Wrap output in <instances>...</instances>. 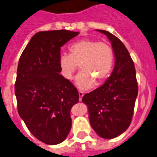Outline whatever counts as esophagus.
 <instances>
[{
  "mask_svg": "<svg viewBox=\"0 0 157 157\" xmlns=\"http://www.w3.org/2000/svg\"><path fill=\"white\" fill-rule=\"evenodd\" d=\"M83 95H84V93L81 90H79V100H80V101L82 100V98H83Z\"/></svg>",
  "mask_w": 157,
  "mask_h": 157,
  "instance_id": "34e87169",
  "label": "esophagus"
}]
</instances>
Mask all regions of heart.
<instances>
[{
  "label": "heart",
  "instance_id": "1",
  "mask_svg": "<svg viewBox=\"0 0 157 157\" xmlns=\"http://www.w3.org/2000/svg\"><path fill=\"white\" fill-rule=\"evenodd\" d=\"M70 54H61L59 64L63 77L72 80L80 66L82 70L76 83L82 90L90 88L109 76L115 61L112 46L91 39L77 41L69 47Z\"/></svg>",
  "mask_w": 157,
  "mask_h": 157
}]
</instances>
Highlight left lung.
<instances>
[{
  "label": "left lung",
  "mask_w": 157,
  "mask_h": 157,
  "mask_svg": "<svg viewBox=\"0 0 157 157\" xmlns=\"http://www.w3.org/2000/svg\"><path fill=\"white\" fill-rule=\"evenodd\" d=\"M112 43L115 64L105 83L86 94L82 101L87 105L93 129L104 139H113L123 133L131 124L138 94L134 63L125 45L118 38L105 30Z\"/></svg>",
  "instance_id": "1"
}]
</instances>
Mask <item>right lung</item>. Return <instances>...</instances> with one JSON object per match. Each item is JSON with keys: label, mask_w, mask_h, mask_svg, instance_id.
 <instances>
[{"label": "right lung", "mask_w": 157, "mask_h": 157, "mask_svg": "<svg viewBox=\"0 0 157 157\" xmlns=\"http://www.w3.org/2000/svg\"><path fill=\"white\" fill-rule=\"evenodd\" d=\"M79 32H37L19 59L14 92L17 112L33 136L48 145L62 143L72 125L70 110L79 101L71 82L59 74L60 48Z\"/></svg>", "instance_id": "right-lung-1"}]
</instances>
